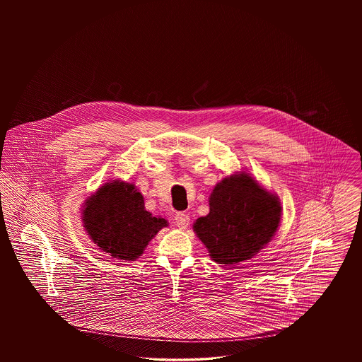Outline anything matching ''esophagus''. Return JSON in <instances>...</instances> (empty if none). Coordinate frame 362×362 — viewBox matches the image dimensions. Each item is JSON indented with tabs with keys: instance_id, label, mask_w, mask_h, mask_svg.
Here are the masks:
<instances>
[{
	"instance_id": "esophagus-1",
	"label": "esophagus",
	"mask_w": 362,
	"mask_h": 362,
	"mask_svg": "<svg viewBox=\"0 0 362 362\" xmlns=\"http://www.w3.org/2000/svg\"><path fill=\"white\" fill-rule=\"evenodd\" d=\"M175 223L176 225L180 228V229H185V228H187L189 224V214H186V213H177L176 216H175Z\"/></svg>"
}]
</instances>
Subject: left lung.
I'll list each match as a JSON object with an SVG mask.
<instances>
[{"label":"left lung","instance_id":"left-lung-1","mask_svg":"<svg viewBox=\"0 0 362 362\" xmlns=\"http://www.w3.org/2000/svg\"><path fill=\"white\" fill-rule=\"evenodd\" d=\"M209 206V214L192 228L220 264L252 258L272 240L281 221L278 198L245 173L223 179L211 191Z\"/></svg>","mask_w":362,"mask_h":362}]
</instances>
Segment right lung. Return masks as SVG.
Masks as SVG:
<instances>
[{
	"label": "right lung",
	"mask_w": 362,
	"mask_h": 362,
	"mask_svg": "<svg viewBox=\"0 0 362 362\" xmlns=\"http://www.w3.org/2000/svg\"><path fill=\"white\" fill-rule=\"evenodd\" d=\"M144 197L134 185L105 183L83 210V221L93 243L112 258L136 260L167 220L153 217L144 206Z\"/></svg>",
	"instance_id": "add662e5"
}]
</instances>
